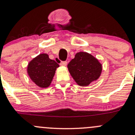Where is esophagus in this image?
Returning a JSON list of instances; mask_svg holds the SVG:
<instances>
[{"instance_id":"obj_1","label":"esophagus","mask_w":135,"mask_h":135,"mask_svg":"<svg viewBox=\"0 0 135 135\" xmlns=\"http://www.w3.org/2000/svg\"><path fill=\"white\" fill-rule=\"evenodd\" d=\"M66 65H67V62L66 61H61L60 63L61 66H66Z\"/></svg>"}]
</instances>
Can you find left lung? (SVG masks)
I'll list each match as a JSON object with an SVG mask.
<instances>
[{
	"label": "left lung",
	"mask_w": 135,
	"mask_h": 135,
	"mask_svg": "<svg viewBox=\"0 0 135 135\" xmlns=\"http://www.w3.org/2000/svg\"><path fill=\"white\" fill-rule=\"evenodd\" d=\"M68 69L75 81L79 86H88L97 80L101 75L102 65L90 54L80 52L75 55L68 64Z\"/></svg>",
	"instance_id": "left-lung-1"
}]
</instances>
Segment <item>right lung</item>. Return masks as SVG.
Wrapping results in <instances>:
<instances>
[{
  "label": "right lung",
  "instance_id": "add662e5",
  "mask_svg": "<svg viewBox=\"0 0 135 135\" xmlns=\"http://www.w3.org/2000/svg\"><path fill=\"white\" fill-rule=\"evenodd\" d=\"M59 65L49 58L46 54H41L33 58L28 65L27 72L37 86L41 88L49 87Z\"/></svg>",
  "mask_w": 135,
  "mask_h": 135
}]
</instances>
